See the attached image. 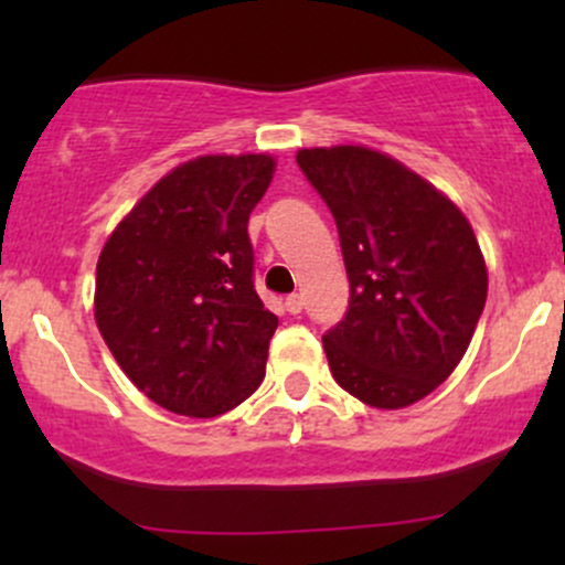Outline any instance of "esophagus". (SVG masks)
I'll return each instance as SVG.
<instances>
[{"label":"esophagus","instance_id":"obj_1","mask_svg":"<svg viewBox=\"0 0 565 565\" xmlns=\"http://www.w3.org/2000/svg\"><path fill=\"white\" fill-rule=\"evenodd\" d=\"M284 305H287V310L291 316H297L302 310V295H289L287 302H284Z\"/></svg>","mask_w":565,"mask_h":565}]
</instances>
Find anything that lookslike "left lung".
Wrapping results in <instances>:
<instances>
[{
    "label": "left lung",
    "mask_w": 565,
    "mask_h": 565,
    "mask_svg": "<svg viewBox=\"0 0 565 565\" xmlns=\"http://www.w3.org/2000/svg\"><path fill=\"white\" fill-rule=\"evenodd\" d=\"M297 164L332 212L350 281L345 316L323 334L334 380L377 408L425 398L483 313L476 233L444 193L372 148H302Z\"/></svg>",
    "instance_id": "left-lung-1"
}]
</instances>
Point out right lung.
Masks as SVG:
<instances>
[{
    "label": "right lung",
    "mask_w": 565,
    "mask_h": 565,
    "mask_svg": "<svg viewBox=\"0 0 565 565\" xmlns=\"http://www.w3.org/2000/svg\"><path fill=\"white\" fill-rule=\"evenodd\" d=\"M274 159L199 157L161 178L97 260L95 321L153 404L217 417L260 387L278 319L255 289L246 223Z\"/></svg>",
    "instance_id": "obj_1"
}]
</instances>
